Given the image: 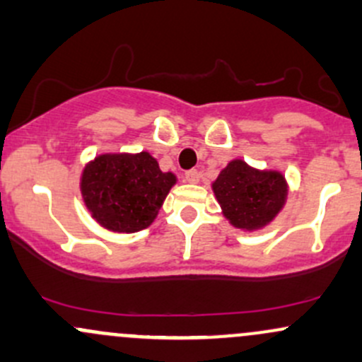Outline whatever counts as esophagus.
Returning <instances> with one entry per match:
<instances>
[{"label":"esophagus","instance_id":"34e87169","mask_svg":"<svg viewBox=\"0 0 362 362\" xmlns=\"http://www.w3.org/2000/svg\"><path fill=\"white\" fill-rule=\"evenodd\" d=\"M199 178H201V175L197 170H187V172H185V180H187L189 184H197V182H199Z\"/></svg>","mask_w":362,"mask_h":362}]
</instances>
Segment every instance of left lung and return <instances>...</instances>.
Instances as JSON below:
<instances>
[{
    "label": "left lung",
    "instance_id": "obj_1",
    "mask_svg": "<svg viewBox=\"0 0 362 362\" xmlns=\"http://www.w3.org/2000/svg\"><path fill=\"white\" fill-rule=\"evenodd\" d=\"M223 214L237 228H261L276 216L287 197V184L278 172H259L242 160L221 170L213 184Z\"/></svg>",
    "mask_w": 362,
    "mask_h": 362
}]
</instances>
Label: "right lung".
<instances>
[{
	"label": "right lung",
	"mask_w": 362,
	"mask_h": 362,
	"mask_svg": "<svg viewBox=\"0 0 362 362\" xmlns=\"http://www.w3.org/2000/svg\"><path fill=\"white\" fill-rule=\"evenodd\" d=\"M175 182L149 153L101 154L86 166L81 189L99 225L130 233L153 223Z\"/></svg>",
	"instance_id": "1"
}]
</instances>
